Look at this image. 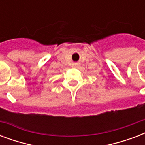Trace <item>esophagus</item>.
Masks as SVG:
<instances>
[{
    "label": "esophagus",
    "mask_w": 145,
    "mask_h": 145,
    "mask_svg": "<svg viewBox=\"0 0 145 145\" xmlns=\"http://www.w3.org/2000/svg\"><path fill=\"white\" fill-rule=\"evenodd\" d=\"M73 67H77V66L79 65V64L78 63H73Z\"/></svg>",
    "instance_id": "obj_1"
}]
</instances>
